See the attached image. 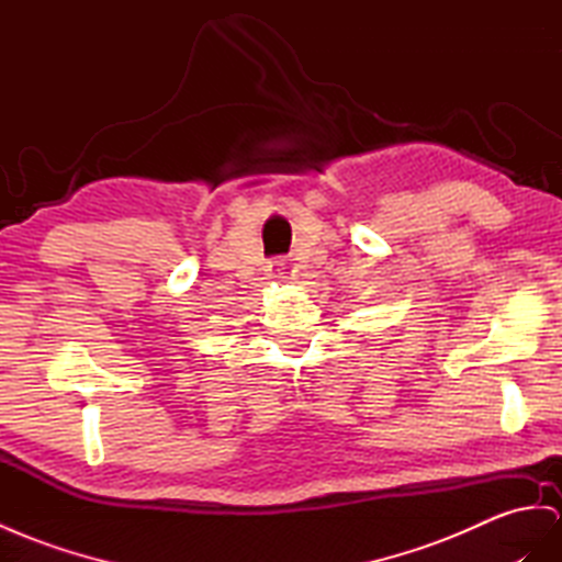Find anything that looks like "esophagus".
I'll list each match as a JSON object with an SVG mask.
<instances>
[{
    "instance_id": "obj_1",
    "label": "esophagus",
    "mask_w": 562,
    "mask_h": 562,
    "mask_svg": "<svg viewBox=\"0 0 562 562\" xmlns=\"http://www.w3.org/2000/svg\"><path fill=\"white\" fill-rule=\"evenodd\" d=\"M294 272V266L290 261H270L268 276L270 278H290Z\"/></svg>"
}]
</instances>
